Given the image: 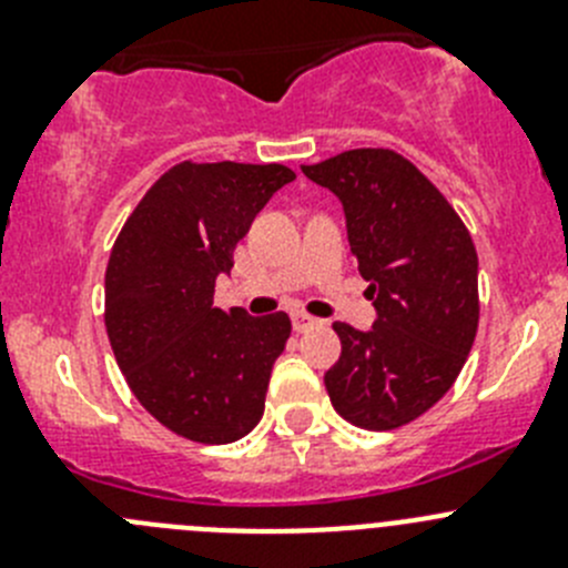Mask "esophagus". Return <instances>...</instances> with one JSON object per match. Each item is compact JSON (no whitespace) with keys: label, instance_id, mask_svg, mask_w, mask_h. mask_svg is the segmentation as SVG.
Segmentation results:
<instances>
[{"label":"esophagus","instance_id":"esophagus-1","mask_svg":"<svg viewBox=\"0 0 568 568\" xmlns=\"http://www.w3.org/2000/svg\"><path fill=\"white\" fill-rule=\"evenodd\" d=\"M293 329L295 333H307V329H313L315 324H318V318H313V315H307L304 310H293Z\"/></svg>","mask_w":568,"mask_h":568}]
</instances>
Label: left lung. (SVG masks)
<instances>
[{"label":"left lung","instance_id":"obj_1","mask_svg":"<svg viewBox=\"0 0 568 568\" xmlns=\"http://www.w3.org/2000/svg\"><path fill=\"white\" fill-rule=\"evenodd\" d=\"M301 170L338 195L378 315L369 329L333 324L341 358L324 375L329 400L361 429H398L449 393L478 333L471 235L440 190L393 150H346Z\"/></svg>","mask_w":568,"mask_h":568}]
</instances>
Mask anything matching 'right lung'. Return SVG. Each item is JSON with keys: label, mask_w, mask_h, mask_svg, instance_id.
Returning <instances> with one entry per match:
<instances>
[{"label": "right lung", "mask_w": 568, "mask_h": 568, "mask_svg": "<svg viewBox=\"0 0 568 568\" xmlns=\"http://www.w3.org/2000/svg\"><path fill=\"white\" fill-rule=\"evenodd\" d=\"M284 164L182 162L130 213L104 273V327L139 404L170 433L233 444L264 415L287 313L253 318L213 304L215 278L275 190Z\"/></svg>", "instance_id": "1"}]
</instances>
